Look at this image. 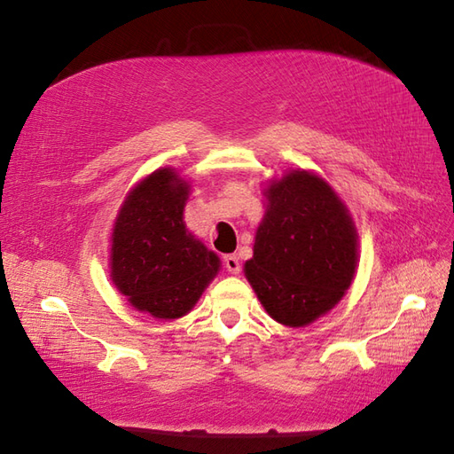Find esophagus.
I'll list each match as a JSON object with an SVG mask.
<instances>
[{"label": "esophagus", "instance_id": "esophagus-1", "mask_svg": "<svg viewBox=\"0 0 454 454\" xmlns=\"http://www.w3.org/2000/svg\"><path fill=\"white\" fill-rule=\"evenodd\" d=\"M224 266H226V270L230 274H239L241 272V262H239V259L236 257V254H226V257H224Z\"/></svg>", "mask_w": 454, "mask_h": 454}]
</instances>
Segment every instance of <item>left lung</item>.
I'll return each mask as SVG.
<instances>
[{
    "instance_id": "left-lung-1",
    "label": "left lung",
    "mask_w": 454,
    "mask_h": 454,
    "mask_svg": "<svg viewBox=\"0 0 454 454\" xmlns=\"http://www.w3.org/2000/svg\"><path fill=\"white\" fill-rule=\"evenodd\" d=\"M246 278L266 312L286 326L326 315L353 282L358 238L328 182L307 170L272 180Z\"/></svg>"
}]
</instances>
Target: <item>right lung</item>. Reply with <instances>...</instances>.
I'll return each instance as SVG.
<instances>
[{
    "instance_id": "1",
    "label": "right lung",
    "mask_w": 454,
    "mask_h": 454,
    "mask_svg": "<svg viewBox=\"0 0 454 454\" xmlns=\"http://www.w3.org/2000/svg\"><path fill=\"white\" fill-rule=\"evenodd\" d=\"M188 195L176 170L159 168L126 195L113 228V284L162 320L188 315L220 270V259L184 224Z\"/></svg>"
}]
</instances>
